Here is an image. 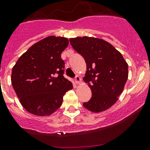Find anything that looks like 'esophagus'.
Here are the masks:
<instances>
[{"label": "esophagus", "instance_id": "obj_1", "mask_svg": "<svg viewBox=\"0 0 150 150\" xmlns=\"http://www.w3.org/2000/svg\"><path fill=\"white\" fill-rule=\"evenodd\" d=\"M75 82L76 83H79L80 82H81V79L80 78V76L79 75H76V77H75Z\"/></svg>", "mask_w": 150, "mask_h": 150}]
</instances>
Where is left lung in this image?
<instances>
[{"instance_id": "left-lung-1", "label": "left lung", "mask_w": 150, "mask_h": 150, "mask_svg": "<svg viewBox=\"0 0 150 150\" xmlns=\"http://www.w3.org/2000/svg\"><path fill=\"white\" fill-rule=\"evenodd\" d=\"M69 41L86 64L83 81L92 96L83 106L92 112L107 110L123 91L128 79V64L120 51L104 40L83 36L70 38Z\"/></svg>"}]
</instances>
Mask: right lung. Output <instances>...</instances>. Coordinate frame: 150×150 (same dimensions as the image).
<instances>
[{"mask_svg": "<svg viewBox=\"0 0 150 150\" xmlns=\"http://www.w3.org/2000/svg\"><path fill=\"white\" fill-rule=\"evenodd\" d=\"M68 45L64 37H46L30 46L13 67V87L29 113L51 115L62 106L66 92L73 88L64 76L65 63L61 57Z\"/></svg>", "mask_w": 150, "mask_h": 150, "instance_id": "obj_1", "label": "right lung"}]
</instances>
